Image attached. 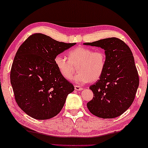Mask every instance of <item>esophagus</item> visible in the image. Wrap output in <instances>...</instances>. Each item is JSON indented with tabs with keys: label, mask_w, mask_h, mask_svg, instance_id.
<instances>
[{
	"label": "esophagus",
	"mask_w": 148,
	"mask_h": 148,
	"mask_svg": "<svg viewBox=\"0 0 148 148\" xmlns=\"http://www.w3.org/2000/svg\"><path fill=\"white\" fill-rule=\"evenodd\" d=\"M75 89L76 90H82L83 88H82V87L80 86L75 85Z\"/></svg>",
	"instance_id": "esophagus-1"
}]
</instances>
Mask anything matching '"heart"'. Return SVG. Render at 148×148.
<instances>
[{
  "label": "heart",
  "mask_w": 148,
  "mask_h": 148,
  "mask_svg": "<svg viewBox=\"0 0 148 148\" xmlns=\"http://www.w3.org/2000/svg\"><path fill=\"white\" fill-rule=\"evenodd\" d=\"M69 59L61 54L56 56L54 64L64 79H71L77 67L78 74L73 81L78 84L96 81L102 75L106 65V54L101 50L79 47L68 53Z\"/></svg>",
  "instance_id": "b5f03b06"
}]
</instances>
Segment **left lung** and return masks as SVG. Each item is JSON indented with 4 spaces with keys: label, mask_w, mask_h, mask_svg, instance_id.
Masks as SVG:
<instances>
[{
    "label": "left lung",
    "mask_w": 148,
    "mask_h": 148,
    "mask_svg": "<svg viewBox=\"0 0 148 148\" xmlns=\"http://www.w3.org/2000/svg\"><path fill=\"white\" fill-rule=\"evenodd\" d=\"M84 45L100 47L106 54L102 75L89 88L94 97L87 103V108L100 118L120 116L132 105L139 86L138 73L131 50L123 40L115 37Z\"/></svg>",
    "instance_id": "obj_1"
}]
</instances>
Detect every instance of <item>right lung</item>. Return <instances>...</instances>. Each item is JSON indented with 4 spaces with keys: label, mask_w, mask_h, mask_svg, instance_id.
<instances>
[{
    "label": "right lung",
    "mask_w": 148,
    "mask_h": 148,
    "mask_svg": "<svg viewBox=\"0 0 148 148\" xmlns=\"http://www.w3.org/2000/svg\"><path fill=\"white\" fill-rule=\"evenodd\" d=\"M75 44L35 33L19 47L12 65L10 82L16 103L26 114L45 120L62 110L74 86L58 71L54 58Z\"/></svg>",
    "instance_id": "1"
}]
</instances>
